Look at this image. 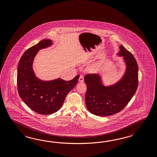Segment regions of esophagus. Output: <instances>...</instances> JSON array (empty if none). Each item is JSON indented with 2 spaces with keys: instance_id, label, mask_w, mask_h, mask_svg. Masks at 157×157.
<instances>
[{
  "instance_id": "obj_1",
  "label": "esophagus",
  "mask_w": 157,
  "mask_h": 157,
  "mask_svg": "<svg viewBox=\"0 0 157 157\" xmlns=\"http://www.w3.org/2000/svg\"><path fill=\"white\" fill-rule=\"evenodd\" d=\"M84 80V76L82 75H80V76L79 77V79H78V81L80 82H83Z\"/></svg>"
}]
</instances>
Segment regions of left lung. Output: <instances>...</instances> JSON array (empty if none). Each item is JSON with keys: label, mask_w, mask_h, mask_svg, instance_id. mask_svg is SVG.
<instances>
[{"label": "left lung", "mask_w": 157, "mask_h": 157, "mask_svg": "<svg viewBox=\"0 0 157 157\" xmlns=\"http://www.w3.org/2000/svg\"><path fill=\"white\" fill-rule=\"evenodd\" d=\"M119 54L124 56L127 71L119 82L109 87L102 85L98 75L87 74L84 77L87 90L85 103L89 111L97 116L105 117L119 113L131 101L137 89L139 69L133 54L121 46Z\"/></svg>", "instance_id": "left-lung-1"}]
</instances>
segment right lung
I'll return each mask as SVG.
<instances>
[{"instance_id":"right-lung-1","label":"right lung","mask_w":157,"mask_h":157,"mask_svg":"<svg viewBox=\"0 0 157 157\" xmlns=\"http://www.w3.org/2000/svg\"><path fill=\"white\" fill-rule=\"evenodd\" d=\"M50 40H43L29 48L18 62L17 85L18 94L26 105L36 113L48 115L60 109L67 94L78 82L77 75L72 80L58 78L50 81L38 79L33 72V59L39 50L50 46Z\"/></svg>"}]
</instances>
